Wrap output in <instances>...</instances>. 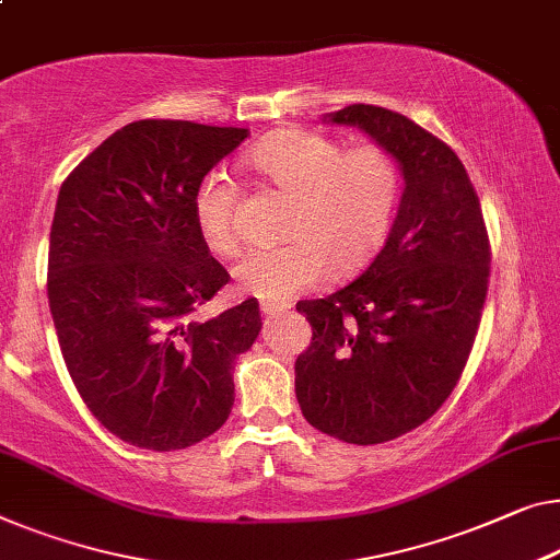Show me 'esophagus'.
<instances>
[{
  "label": "esophagus",
  "instance_id": "esophagus-1",
  "mask_svg": "<svg viewBox=\"0 0 560 560\" xmlns=\"http://www.w3.org/2000/svg\"><path fill=\"white\" fill-rule=\"evenodd\" d=\"M291 304H277V302H261V314L264 316H279L283 312H289Z\"/></svg>",
  "mask_w": 560,
  "mask_h": 560
}]
</instances>
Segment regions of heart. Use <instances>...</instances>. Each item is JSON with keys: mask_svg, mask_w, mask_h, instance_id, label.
<instances>
[{"mask_svg": "<svg viewBox=\"0 0 560 560\" xmlns=\"http://www.w3.org/2000/svg\"><path fill=\"white\" fill-rule=\"evenodd\" d=\"M248 168L291 198L277 248H252L233 266L236 287L264 302H289L329 279L362 271L395 223L402 171L382 145L347 148L312 130H283L258 143ZM241 190L226 173L198 183L194 221L203 246L231 254L238 244Z\"/></svg>", "mask_w": 560, "mask_h": 560, "instance_id": "b5f03b06", "label": "heart"}]
</instances>
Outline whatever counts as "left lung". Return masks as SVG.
Masks as SVG:
<instances>
[{
    "label": "left lung",
    "instance_id": "8db88e82",
    "mask_svg": "<svg viewBox=\"0 0 560 560\" xmlns=\"http://www.w3.org/2000/svg\"><path fill=\"white\" fill-rule=\"evenodd\" d=\"M397 158L405 190L374 261L327 299L299 302L312 345L296 360L306 422L352 445L420 428L455 389L480 327L490 241L465 165L420 125L377 105L329 115Z\"/></svg>",
    "mask_w": 560,
    "mask_h": 560
}]
</instances>
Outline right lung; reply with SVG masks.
<instances>
[{
    "mask_svg": "<svg viewBox=\"0 0 560 560\" xmlns=\"http://www.w3.org/2000/svg\"><path fill=\"white\" fill-rule=\"evenodd\" d=\"M246 128L138 120L67 175L49 231L47 299L67 372L115 438L171 453L233 407V362L261 331L256 299L208 322L229 283L194 221L198 183Z\"/></svg>",
    "mask_w": 560,
    "mask_h": 560,
    "instance_id": "add662e5",
    "label": "right lung"
}]
</instances>
